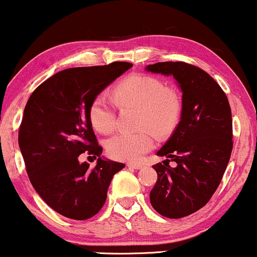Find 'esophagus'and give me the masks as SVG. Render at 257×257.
<instances>
[{"label":"esophagus","instance_id":"1","mask_svg":"<svg viewBox=\"0 0 257 257\" xmlns=\"http://www.w3.org/2000/svg\"><path fill=\"white\" fill-rule=\"evenodd\" d=\"M126 166L128 167H131V168H134V170H141L142 167V165H140V164H132V162H129V164H126Z\"/></svg>","mask_w":257,"mask_h":257}]
</instances>
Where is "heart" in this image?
<instances>
[{
  "label": "heart",
  "mask_w": 257,
  "mask_h": 257,
  "mask_svg": "<svg viewBox=\"0 0 257 257\" xmlns=\"http://www.w3.org/2000/svg\"><path fill=\"white\" fill-rule=\"evenodd\" d=\"M112 99L119 109L136 106L138 133H119L106 141L108 154L115 160L136 162L154 147L155 136L165 138L174 132L181 117L183 100L177 90L151 74L125 77L112 89ZM91 125L102 134L116 128V113L104 96H97L89 108Z\"/></svg>",
  "instance_id": "heart-1"
}]
</instances>
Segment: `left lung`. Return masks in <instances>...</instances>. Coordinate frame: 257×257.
Instances as JSON below:
<instances>
[{
  "mask_svg": "<svg viewBox=\"0 0 257 257\" xmlns=\"http://www.w3.org/2000/svg\"><path fill=\"white\" fill-rule=\"evenodd\" d=\"M146 70L173 76L183 92L180 122L157 153L166 160L153 166L158 181L149 194L157 212L183 218L206 205L220 184L233 145L231 109L222 87L194 65L165 61Z\"/></svg>",
  "mask_w": 257,
  "mask_h": 257,
  "instance_id": "8db88e82",
  "label": "left lung"
}]
</instances>
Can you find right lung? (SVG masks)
Returning <instances> with one entry per match:
<instances>
[{
    "label": "right lung",
    "instance_id": "1",
    "mask_svg": "<svg viewBox=\"0 0 257 257\" xmlns=\"http://www.w3.org/2000/svg\"><path fill=\"white\" fill-rule=\"evenodd\" d=\"M132 66L115 61L63 70L40 84L25 106L19 146L28 178L45 203L67 218L85 220L98 213L112 177L124 168L100 157L89 108ZM85 151L99 158L93 169L77 160Z\"/></svg>",
    "mask_w": 257,
    "mask_h": 257
}]
</instances>
